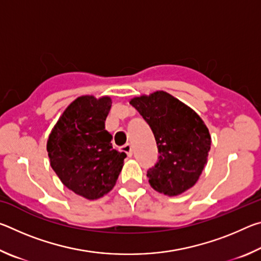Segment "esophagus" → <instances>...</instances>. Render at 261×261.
Masks as SVG:
<instances>
[{
	"label": "esophagus",
	"instance_id": "esophagus-1",
	"mask_svg": "<svg viewBox=\"0 0 261 261\" xmlns=\"http://www.w3.org/2000/svg\"><path fill=\"white\" fill-rule=\"evenodd\" d=\"M122 151L124 152L127 156L132 155V146L130 144H125L124 146H122Z\"/></svg>",
	"mask_w": 261,
	"mask_h": 261
}]
</instances>
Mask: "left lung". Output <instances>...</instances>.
<instances>
[{"label": "left lung", "mask_w": 261, "mask_h": 261, "mask_svg": "<svg viewBox=\"0 0 261 261\" xmlns=\"http://www.w3.org/2000/svg\"><path fill=\"white\" fill-rule=\"evenodd\" d=\"M151 127L159 158L147 170L151 187L177 196L199 178L211 149L208 129L199 115L163 91L130 101Z\"/></svg>", "instance_id": "obj_1"}]
</instances>
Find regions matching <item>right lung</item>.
<instances>
[{
	"label": "right lung",
	"instance_id": "1",
	"mask_svg": "<svg viewBox=\"0 0 261 261\" xmlns=\"http://www.w3.org/2000/svg\"><path fill=\"white\" fill-rule=\"evenodd\" d=\"M110 107L108 96H81L64 110L48 138L51 168L65 187L87 199L114 188L126 158L113 148L112 135L105 129Z\"/></svg>",
	"mask_w": 261,
	"mask_h": 261
}]
</instances>
